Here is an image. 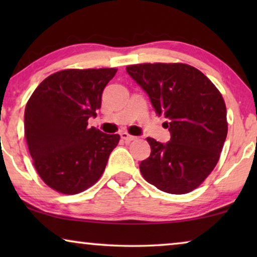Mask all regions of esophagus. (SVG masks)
Masks as SVG:
<instances>
[{
  "mask_svg": "<svg viewBox=\"0 0 257 257\" xmlns=\"http://www.w3.org/2000/svg\"><path fill=\"white\" fill-rule=\"evenodd\" d=\"M120 138L122 140H125V142H132V140H136V137L128 135L127 132H121L120 133Z\"/></svg>",
  "mask_w": 257,
  "mask_h": 257,
  "instance_id": "34e87169",
  "label": "esophagus"
}]
</instances>
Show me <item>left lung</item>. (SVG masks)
<instances>
[{
  "mask_svg": "<svg viewBox=\"0 0 257 257\" xmlns=\"http://www.w3.org/2000/svg\"><path fill=\"white\" fill-rule=\"evenodd\" d=\"M126 71L171 133L165 144L147 138L151 154L140 163L143 177L171 194L193 191L216 166L226 140L222 96L201 71L182 63L130 65Z\"/></svg>",
  "mask_w": 257,
  "mask_h": 257,
  "instance_id": "1",
  "label": "left lung"
}]
</instances>
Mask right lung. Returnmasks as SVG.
Returning <instances> with one entry per match:
<instances>
[{
  "label": "right lung",
  "mask_w": 257,
  "mask_h": 257,
  "mask_svg": "<svg viewBox=\"0 0 257 257\" xmlns=\"http://www.w3.org/2000/svg\"><path fill=\"white\" fill-rule=\"evenodd\" d=\"M117 69L62 70L36 87L24 111V133L34 166L45 184L77 194L96 184L119 135L87 127Z\"/></svg>",
  "instance_id": "1"
}]
</instances>
